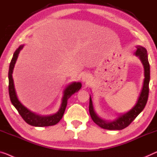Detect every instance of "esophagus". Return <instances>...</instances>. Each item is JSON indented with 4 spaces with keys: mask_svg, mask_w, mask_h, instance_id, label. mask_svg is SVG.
I'll return each instance as SVG.
<instances>
[{
    "mask_svg": "<svg viewBox=\"0 0 157 157\" xmlns=\"http://www.w3.org/2000/svg\"><path fill=\"white\" fill-rule=\"evenodd\" d=\"M90 79H91V76L90 74L86 73V74L82 76V81L84 82L88 83L90 81Z\"/></svg>",
    "mask_w": 157,
    "mask_h": 157,
    "instance_id": "34e87169",
    "label": "esophagus"
}]
</instances>
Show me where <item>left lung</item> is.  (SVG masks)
I'll use <instances>...</instances> for the list:
<instances>
[{
	"label": "left lung",
	"mask_w": 157,
	"mask_h": 157,
	"mask_svg": "<svg viewBox=\"0 0 157 157\" xmlns=\"http://www.w3.org/2000/svg\"><path fill=\"white\" fill-rule=\"evenodd\" d=\"M137 50L135 52V54L140 58L142 65L144 66V79L143 81V86H142L141 92L137 99V101L132 109H131L127 113L121 114L118 118L113 121H106L102 119L97 116L94 109L92 98H90V107L89 111L92 121L99 127L106 130H123L128 127L130 124L135 120V118L143 111L146 106L149 96V84L150 80V67L147 56V51L145 48L141 46H137Z\"/></svg>",
	"instance_id": "8db88e82"
}]
</instances>
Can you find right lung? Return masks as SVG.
I'll return each mask as SVG.
<instances>
[{
    "label": "right lung",
    "instance_id": "obj_1",
    "mask_svg": "<svg viewBox=\"0 0 157 157\" xmlns=\"http://www.w3.org/2000/svg\"><path fill=\"white\" fill-rule=\"evenodd\" d=\"M23 47H24V45H21L15 51L10 63V67H9L8 91L10 101L13 106L15 107V109L17 110L20 115L22 116V118L24 119L25 122L29 124V125L35 126V127H46V126L54 125L59 122L60 119L62 118L63 116L67 104V100L73 94L78 92L80 90L82 87V84L81 82H72L66 86V88L63 91V96L62 98L60 107L59 110L57 111V113L50 116H41L30 111L25 106H23L21 104V102L19 101L17 97V94L15 92L13 79L14 67H15V63L17 61L19 53H20V51L22 50Z\"/></svg>",
    "mask_w": 157,
    "mask_h": 157
}]
</instances>
